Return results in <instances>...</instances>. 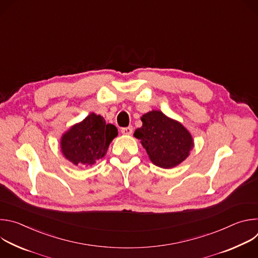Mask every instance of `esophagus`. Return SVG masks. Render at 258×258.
<instances>
[{"instance_id":"34e87169","label":"esophagus","mask_w":258,"mask_h":258,"mask_svg":"<svg viewBox=\"0 0 258 258\" xmlns=\"http://www.w3.org/2000/svg\"><path fill=\"white\" fill-rule=\"evenodd\" d=\"M121 134L123 135H132L133 134V126H127L121 128Z\"/></svg>"}]
</instances>
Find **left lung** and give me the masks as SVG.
<instances>
[{"instance_id":"obj_1","label":"left lung","mask_w":258,"mask_h":258,"mask_svg":"<svg viewBox=\"0 0 258 258\" xmlns=\"http://www.w3.org/2000/svg\"><path fill=\"white\" fill-rule=\"evenodd\" d=\"M143 125L134 136L149 155L150 160L162 168H172L185 160L194 141L189 131L180 122L153 110L141 117Z\"/></svg>"}]
</instances>
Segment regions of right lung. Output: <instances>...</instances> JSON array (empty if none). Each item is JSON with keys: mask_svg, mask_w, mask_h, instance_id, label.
<instances>
[{"mask_svg": "<svg viewBox=\"0 0 258 258\" xmlns=\"http://www.w3.org/2000/svg\"><path fill=\"white\" fill-rule=\"evenodd\" d=\"M117 135L115 125L106 123L101 115L91 113L62 136L61 150L64 157L75 165H93L105 156L110 143Z\"/></svg>", "mask_w": 258, "mask_h": 258, "instance_id": "obj_1", "label": "right lung"}]
</instances>
